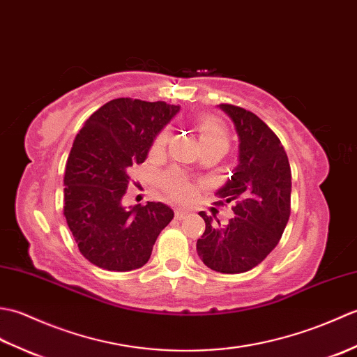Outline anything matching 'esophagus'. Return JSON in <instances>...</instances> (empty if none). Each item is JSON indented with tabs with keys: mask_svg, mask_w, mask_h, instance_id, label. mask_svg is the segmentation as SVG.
<instances>
[{
	"mask_svg": "<svg viewBox=\"0 0 357 357\" xmlns=\"http://www.w3.org/2000/svg\"><path fill=\"white\" fill-rule=\"evenodd\" d=\"M188 215V211L185 208H176L174 210V218L176 219H184Z\"/></svg>",
	"mask_w": 357,
	"mask_h": 357,
	"instance_id": "1",
	"label": "esophagus"
}]
</instances>
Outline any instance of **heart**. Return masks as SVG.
Wrapping results in <instances>:
<instances>
[{
	"mask_svg": "<svg viewBox=\"0 0 357 357\" xmlns=\"http://www.w3.org/2000/svg\"><path fill=\"white\" fill-rule=\"evenodd\" d=\"M195 127L196 132H198V138L201 147H221L225 149L229 147L230 142V136L229 130H227L225 124L221 119L216 116H210V115H202L198 116L195 121ZM169 130H161L153 141V146H151V150L153 151H161L169 142ZM159 184L164 188V190L169 193L172 198L174 199H185L190 196L193 185L190 181H188L183 173H179L176 170H170L164 173L161 179H159Z\"/></svg>",
	"mask_w": 357,
	"mask_h": 357,
	"instance_id": "b5f03b06",
	"label": "heart"
}]
</instances>
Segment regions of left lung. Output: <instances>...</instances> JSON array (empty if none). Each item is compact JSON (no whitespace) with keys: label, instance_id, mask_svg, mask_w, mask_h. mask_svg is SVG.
Masks as SVG:
<instances>
[{"label":"left lung","instance_id":"1","mask_svg":"<svg viewBox=\"0 0 357 357\" xmlns=\"http://www.w3.org/2000/svg\"><path fill=\"white\" fill-rule=\"evenodd\" d=\"M239 136V164L231 179L219 188L221 201L231 202L234 216L227 224L201 211L206 231L196 250L208 268L236 275L256 267L278 245L290 218L291 170L275 132L255 113L219 104Z\"/></svg>","mask_w":357,"mask_h":357}]
</instances>
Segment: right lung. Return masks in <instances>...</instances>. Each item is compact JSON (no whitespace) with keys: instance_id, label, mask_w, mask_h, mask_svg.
<instances>
[{"instance_id":"obj_1","label":"right lung","mask_w":357,"mask_h":357,"mask_svg":"<svg viewBox=\"0 0 357 357\" xmlns=\"http://www.w3.org/2000/svg\"><path fill=\"white\" fill-rule=\"evenodd\" d=\"M179 105L118 98L81 128L67 158L64 216L81 255L109 271L141 268L173 210L162 202L126 208L128 172L146 161L156 135Z\"/></svg>"}]
</instances>
